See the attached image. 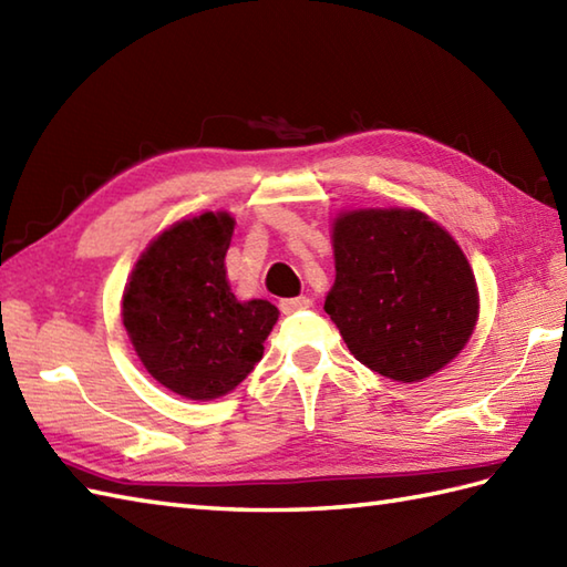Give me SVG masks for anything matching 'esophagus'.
Instances as JSON below:
<instances>
[{
	"mask_svg": "<svg viewBox=\"0 0 567 567\" xmlns=\"http://www.w3.org/2000/svg\"><path fill=\"white\" fill-rule=\"evenodd\" d=\"M309 297H290V299H282L280 302V309L282 315H292V311H302V309H309Z\"/></svg>",
	"mask_w": 567,
	"mask_h": 567,
	"instance_id": "esophagus-1",
	"label": "esophagus"
}]
</instances>
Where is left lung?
I'll list each match as a JSON object with an SVG mask.
<instances>
[{
  "mask_svg": "<svg viewBox=\"0 0 567 567\" xmlns=\"http://www.w3.org/2000/svg\"><path fill=\"white\" fill-rule=\"evenodd\" d=\"M333 256L323 309L365 368L416 382L463 351L477 321L475 275L426 214L346 212L333 224Z\"/></svg>",
  "mask_w": 567,
  "mask_h": 567,
  "instance_id": "8db88e82",
  "label": "left lung"
}]
</instances>
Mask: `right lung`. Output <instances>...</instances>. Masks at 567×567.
Returning a JSON list of instances; mask_svg holds the SVG:
<instances>
[{
	"label": "right lung",
	"instance_id": "add662e5",
	"mask_svg": "<svg viewBox=\"0 0 567 567\" xmlns=\"http://www.w3.org/2000/svg\"><path fill=\"white\" fill-rule=\"evenodd\" d=\"M234 219L204 212L167 228L136 262L124 327L141 363L187 400H216L248 378L277 321L265 299L236 302L224 258Z\"/></svg>",
	"mask_w": 567,
	"mask_h": 567
}]
</instances>
